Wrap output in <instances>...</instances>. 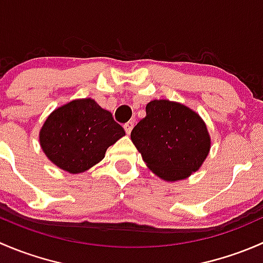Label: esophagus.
I'll use <instances>...</instances> for the list:
<instances>
[{"instance_id":"esophagus-1","label":"esophagus","mask_w":263,"mask_h":263,"mask_svg":"<svg viewBox=\"0 0 263 263\" xmlns=\"http://www.w3.org/2000/svg\"><path fill=\"white\" fill-rule=\"evenodd\" d=\"M123 128H124V131H126V134L129 135V134H131L132 128H134V122L129 121V122H127V123H124Z\"/></svg>"}]
</instances>
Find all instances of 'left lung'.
Returning a JSON list of instances; mask_svg holds the SVG:
<instances>
[{"instance_id":"8db88e82","label":"left lung","mask_w":263,"mask_h":263,"mask_svg":"<svg viewBox=\"0 0 263 263\" xmlns=\"http://www.w3.org/2000/svg\"><path fill=\"white\" fill-rule=\"evenodd\" d=\"M131 140L148 168L165 181L187 178L210 151L205 122L192 109L169 100H153Z\"/></svg>"}]
</instances>
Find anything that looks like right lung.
Listing matches in <instances>:
<instances>
[{"label": "right lung", "mask_w": 263, "mask_h": 263, "mask_svg": "<svg viewBox=\"0 0 263 263\" xmlns=\"http://www.w3.org/2000/svg\"><path fill=\"white\" fill-rule=\"evenodd\" d=\"M124 129L92 99L72 100L50 115L41 129V146L52 163L76 174L99 163Z\"/></svg>", "instance_id": "1"}]
</instances>
